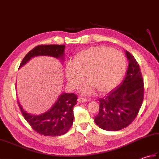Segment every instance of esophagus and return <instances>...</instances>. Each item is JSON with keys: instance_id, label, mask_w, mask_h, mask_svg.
<instances>
[{"instance_id": "obj_1", "label": "esophagus", "mask_w": 159, "mask_h": 159, "mask_svg": "<svg viewBox=\"0 0 159 159\" xmlns=\"http://www.w3.org/2000/svg\"><path fill=\"white\" fill-rule=\"evenodd\" d=\"M87 101H88L87 98H82V97H79L78 98V102H85Z\"/></svg>"}]
</instances>
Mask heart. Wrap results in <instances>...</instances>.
<instances>
[{"label": "heart", "mask_w": 159, "mask_h": 159, "mask_svg": "<svg viewBox=\"0 0 159 159\" xmlns=\"http://www.w3.org/2000/svg\"><path fill=\"white\" fill-rule=\"evenodd\" d=\"M73 65L67 63L65 74L71 88H79L85 80H89L82 93L89 94L96 89L106 93L113 89L122 78L126 59L120 52L105 46L93 47L74 57Z\"/></svg>", "instance_id": "heart-1"}]
</instances>
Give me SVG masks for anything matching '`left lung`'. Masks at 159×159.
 I'll use <instances>...</instances> for the list:
<instances>
[{
  "instance_id": "left-lung-1",
  "label": "left lung",
  "mask_w": 159,
  "mask_h": 159,
  "mask_svg": "<svg viewBox=\"0 0 159 159\" xmlns=\"http://www.w3.org/2000/svg\"><path fill=\"white\" fill-rule=\"evenodd\" d=\"M129 61L125 79L120 85L99 99L95 123L103 130L117 131L133 122L142 105L144 85L140 67L134 57L125 52Z\"/></svg>"
}]
</instances>
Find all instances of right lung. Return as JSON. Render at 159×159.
Segmentation results:
<instances>
[{"instance_id":"obj_1","label":"right lung","mask_w":159,"mask_h":159,"mask_svg":"<svg viewBox=\"0 0 159 159\" xmlns=\"http://www.w3.org/2000/svg\"><path fill=\"white\" fill-rule=\"evenodd\" d=\"M65 45H39L29 51L22 61L20 67L36 56L64 57ZM77 96L73 93H62L55 104L45 113L35 116L23 110L18 101L20 111L33 130L42 135L57 137L66 133L72 126L74 120L73 108L76 104Z\"/></svg>"}]
</instances>
